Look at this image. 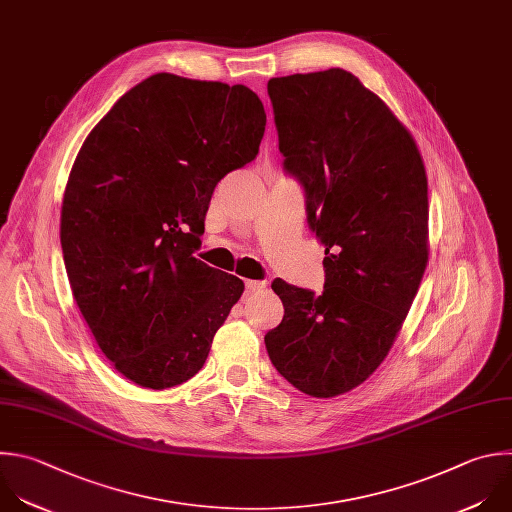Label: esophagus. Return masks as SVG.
I'll list each match as a JSON object with an SVG mask.
<instances>
[{
  "label": "esophagus",
  "mask_w": 512,
  "mask_h": 512,
  "mask_svg": "<svg viewBox=\"0 0 512 512\" xmlns=\"http://www.w3.org/2000/svg\"><path fill=\"white\" fill-rule=\"evenodd\" d=\"M245 289H247V293L263 291V289H265V281H253V279H247V281H245Z\"/></svg>",
  "instance_id": "34e87169"
}]
</instances>
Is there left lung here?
Segmentation results:
<instances>
[{
	"mask_svg": "<svg viewBox=\"0 0 512 512\" xmlns=\"http://www.w3.org/2000/svg\"><path fill=\"white\" fill-rule=\"evenodd\" d=\"M283 166L325 245L323 293L275 279V370L313 398L364 384L392 350L428 263V179L408 128L352 72L271 78Z\"/></svg>",
	"mask_w": 512,
	"mask_h": 512,
	"instance_id": "1",
	"label": "left lung"
}]
</instances>
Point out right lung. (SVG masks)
<instances>
[{
	"instance_id": "obj_1",
	"label": "right lung",
	"mask_w": 512,
	"mask_h": 512,
	"mask_svg": "<svg viewBox=\"0 0 512 512\" xmlns=\"http://www.w3.org/2000/svg\"><path fill=\"white\" fill-rule=\"evenodd\" d=\"M265 122L243 84L160 72L74 160L60 217L68 281L102 354L142 388L191 380L245 289L193 253L217 183L257 156Z\"/></svg>"
}]
</instances>
